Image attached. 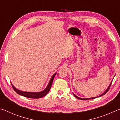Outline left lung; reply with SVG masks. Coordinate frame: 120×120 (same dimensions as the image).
<instances>
[{
    "label": "left lung",
    "mask_w": 120,
    "mask_h": 120,
    "mask_svg": "<svg viewBox=\"0 0 120 120\" xmlns=\"http://www.w3.org/2000/svg\"><path fill=\"white\" fill-rule=\"evenodd\" d=\"M115 75H114V77H115ZM112 82H111V83H110V84H109V87H108V88H107V89H106V90L105 91V92L103 93V94H101V95H99L98 96H97V97H92V98H80V97H78L77 96H76V95L75 94H74V93H73V94H74V96L76 97L77 98H78V99H81V100H88V99H94V98H97V97H101V96H103V95H105V94H106V93L108 92V90H109V88H110V86H111V84H112Z\"/></svg>",
    "instance_id": "8db88e82"
}]
</instances>
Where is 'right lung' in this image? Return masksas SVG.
I'll return each instance as SVG.
<instances>
[{
  "instance_id": "1",
  "label": "right lung",
  "mask_w": 120,
  "mask_h": 120,
  "mask_svg": "<svg viewBox=\"0 0 120 120\" xmlns=\"http://www.w3.org/2000/svg\"><path fill=\"white\" fill-rule=\"evenodd\" d=\"M56 73H55L53 76H52L51 78L50 79V82H49L48 86H46V88L44 89L43 90L41 91V92H24V91H22L21 90H19L16 88V87L14 86V85L11 84L12 87L14 89V90L15 91V92L17 93L18 94L20 95H22V96L27 97V98H41V97H43L48 94L49 92L51 87L53 80V79L54 78V76H56Z\"/></svg>"
}]
</instances>
